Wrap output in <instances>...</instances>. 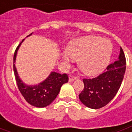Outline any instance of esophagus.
I'll return each mask as SVG.
<instances>
[{
    "label": "esophagus",
    "mask_w": 132,
    "mask_h": 132,
    "mask_svg": "<svg viewBox=\"0 0 132 132\" xmlns=\"http://www.w3.org/2000/svg\"><path fill=\"white\" fill-rule=\"evenodd\" d=\"M76 80H77V77H74L72 75H69V82H74Z\"/></svg>",
    "instance_id": "34e87169"
}]
</instances>
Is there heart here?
Returning <instances> with one entry per match:
<instances>
[{
	"label": "heart",
	"mask_w": 132,
	"mask_h": 132,
	"mask_svg": "<svg viewBox=\"0 0 132 132\" xmlns=\"http://www.w3.org/2000/svg\"><path fill=\"white\" fill-rule=\"evenodd\" d=\"M112 52V44L107 39L95 36H83L72 41L67 49L65 62L70 58L78 61V66L87 76L102 72L108 65Z\"/></svg>",
	"instance_id": "1"
}]
</instances>
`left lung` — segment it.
Instances as JSON below:
<instances>
[{"mask_svg":"<svg viewBox=\"0 0 132 132\" xmlns=\"http://www.w3.org/2000/svg\"><path fill=\"white\" fill-rule=\"evenodd\" d=\"M125 71V55L120 47L118 60L107 66L104 72L93 79L83 80L84 89L79 95L81 102L91 109L107 105L118 93Z\"/></svg>","mask_w":132,"mask_h":132,"instance_id":"obj_1","label":"left lung"}]
</instances>
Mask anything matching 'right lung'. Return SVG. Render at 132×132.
Masks as SVG:
<instances>
[{"label": "right lung", "instance_id": "add662e5", "mask_svg": "<svg viewBox=\"0 0 132 132\" xmlns=\"http://www.w3.org/2000/svg\"><path fill=\"white\" fill-rule=\"evenodd\" d=\"M32 34L27 37L31 36ZM25 39L22 41L16 47L14 55V72L15 75L16 85L18 88L25 98L26 102L34 107H45L50 105L55 99L60 92L61 88L64 83L68 82L69 77L66 74H59L55 71H52L45 80L37 85H26L21 80L15 66L16 57L18 50Z\"/></svg>", "mask_w": 132, "mask_h": 132}]
</instances>
